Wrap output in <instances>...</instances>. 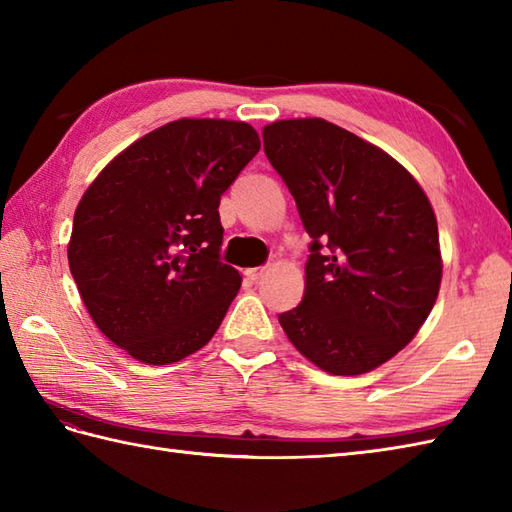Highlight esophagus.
<instances>
[{
	"label": "esophagus",
	"instance_id": "34e87169",
	"mask_svg": "<svg viewBox=\"0 0 512 512\" xmlns=\"http://www.w3.org/2000/svg\"><path fill=\"white\" fill-rule=\"evenodd\" d=\"M264 273H266V266H257V268H248V270H246V277H248L250 281H257Z\"/></svg>",
	"mask_w": 512,
	"mask_h": 512
}]
</instances>
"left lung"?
<instances>
[{
	"label": "left lung",
	"mask_w": 512,
	"mask_h": 512,
	"mask_svg": "<svg viewBox=\"0 0 512 512\" xmlns=\"http://www.w3.org/2000/svg\"><path fill=\"white\" fill-rule=\"evenodd\" d=\"M264 151L312 237L306 295L279 314L290 343L334 376L396 356L438 299L433 206L387 151L323 118L264 127Z\"/></svg>",
	"instance_id": "left-lung-1"
}]
</instances>
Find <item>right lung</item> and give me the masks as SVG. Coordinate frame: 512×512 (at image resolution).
I'll list each match as a JSON object with an SVG mask.
<instances>
[{"mask_svg":"<svg viewBox=\"0 0 512 512\" xmlns=\"http://www.w3.org/2000/svg\"><path fill=\"white\" fill-rule=\"evenodd\" d=\"M262 147L242 121L180 118L107 165L74 211L70 273L92 321L147 365L213 339L242 275L220 262L222 193Z\"/></svg>","mask_w":512,"mask_h":512,"instance_id":"right-lung-1","label":"right lung"}]
</instances>
